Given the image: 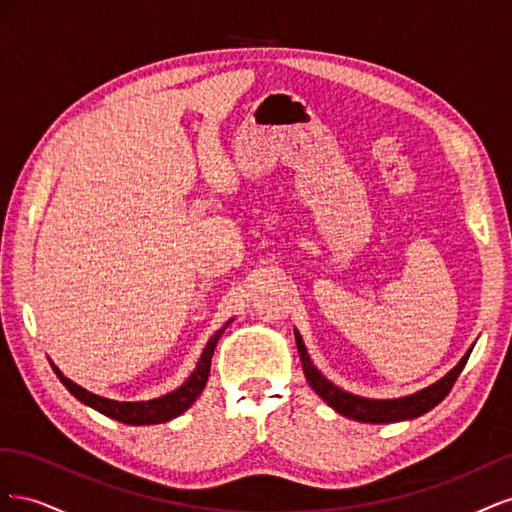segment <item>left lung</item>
<instances>
[{"mask_svg":"<svg viewBox=\"0 0 512 512\" xmlns=\"http://www.w3.org/2000/svg\"><path fill=\"white\" fill-rule=\"evenodd\" d=\"M294 339H297V350L301 356V365H303V374L309 382V386L327 401V404L337 410L339 414H344L348 418H354V421L361 423H397V421H406V418H416L425 412H429L431 408H436L440 401L451 393L453 384L457 382L461 369L466 367L470 352L463 356L459 361V365L446 374L440 382L427 386V389L418 391L410 397H399V399H365V397H356L350 393H344L342 389H337L327 378H324L320 371L309 361V356L305 352L303 339L299 337V333H294Z\"/></svg>","mask_w":512,"mask_h":512,"instance_id":"8db88e82","label":"left lung"}]
</instances>
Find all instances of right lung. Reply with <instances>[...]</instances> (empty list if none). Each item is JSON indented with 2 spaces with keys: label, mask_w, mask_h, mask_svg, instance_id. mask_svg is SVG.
Returning <instances> with one entry per match:
<instances>
[{
  "label": "right lung",
  "mask_w": 512,
  "mask_h": 512,
  "mask_svg": "<svg viewBox=\"0 0 512 512\" xmlns=\"http://www.w3.org/2000/svg\"><path fill=\"white\" fill-rule=\"evenodd\" d=\"M228 324L230 322H226V327H228ZM226 327H222L218 333H215L209 339V344L205 346L203 354H200V361H198L196 369L192 371V376L185 380L177 391L168 393L164 397H158V399H151V401H113V399H106V397H100V395H94V393L81 389L79 384H74L72 380H68L64 374H61V371L55 365H53V371L76 399L83 401L85 406H91L94 410L102 412L108 418H115V421L126 423V425L166 423V421H170V418H175L181 412L188 410L196 401V397L203 393L207 378H209L213 350H215V346H218V339L222 337Z\"/></svg>",
  "instance_id": "obj_1"
}]
</instances>
